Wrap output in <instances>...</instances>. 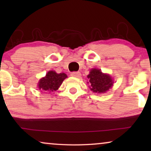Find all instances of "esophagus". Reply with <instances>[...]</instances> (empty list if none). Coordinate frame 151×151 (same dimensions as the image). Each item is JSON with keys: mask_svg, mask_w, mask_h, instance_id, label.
<instances>
[{"mask_svg": "<svg viewBox=\"0 0 151 151\" xmlns=\"http://www.w3.org/2000/svg\"><path fill=\"white\" fill-rule=\"evenodd\" d=\"M71 76H73V77H76V78H79L80 77V76H81V73H80V72H72L71 73Z\"/></svg>", "mask_w": 151, "mask_h": 151, "instance_id": "34e87169", "label": "esophagus"}]
</instances>
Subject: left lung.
Instances as JSON below:
<instances>
[{
	"label": "left lung",
	"instance_id": "1",
	"mask_svg": "<svg viewBox=\"0 0 151 151\" xmlns=\"http://www.w3.org/2000/svg\"><path fill=\"white\" fill-rule=\"evenodd\" d=\"M89 79L91 90L95 93H104L108 91L113 85V80L111 76L102 73L100 69H91L88 75Z\"/></svg>",
	"mask_w": 151,
	"mask_h": 151
}]
</instances>
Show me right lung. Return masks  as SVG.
Listing matches in <instances>:
<instances>
[{
	"mask_svg": "<svg viewBox=\"0 0 151 151\" xmlns=\"http://www.w3.org/2000/svg\"><path fill=\"white\" fill-rule=\"evenodd\" d=\"M66 78H67V76L64 73L58 74L53 71H49L45 78L40 79L38 87L45 91L53 92L58 89Z\"/></svg>",
	"mask_w": 151,
	"mask_h": 151,
	"instance_id": "1",
	"label": "right lung"
}]
</instances>
